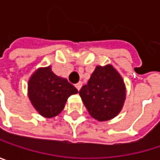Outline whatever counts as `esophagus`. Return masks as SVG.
<instances>
[{
  "mask_svg": "<svg viewBox=\"0 0 160 160\" xmlns=\"http://www.w3.org/2000/svg\"><path fill=\"white\" fill-rule=\"evenodd\" d=\"M81 86H82V82H81V81L78 82V83H77V84L75 85V87H76V88L78 89V91H80V88H81Z\"/></svg>",
  "mask_w": 160,
  "mask_h": 160,
  "instance_id": "34e87169",
  "label": "esophagus"
}]
</instances>
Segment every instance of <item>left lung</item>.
I'll list each match as a JSON object with an SVG mask.
<instances>
[{"instance_id": "left-lung-1", "label": "left lung", "mask_w": 160, "mask_h": 160, "mask_svg": "<svg viewBox=\"0 0 160 160\" xmlns=\"http://www.w3.org/2000/svg\"><path fill=\"white\" fill-rule=\"evenodd\" d=\"M125 85L118 72L110 65L96 67L80 95L90 115L106 121L116 117L125 100Z\"/></svg>"}]
</instances>
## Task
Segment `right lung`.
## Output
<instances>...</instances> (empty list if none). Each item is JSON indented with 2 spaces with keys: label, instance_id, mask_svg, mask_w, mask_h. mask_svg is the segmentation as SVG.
Instances as JSON below:
<instances>
[{
  "label": "right lung",
  "instance_id": "add662e5",
  "mask_svg": "<svg viewBox=\"0 0 160 160\" xmlns=\"http://www.w3.org/2000/svg\"><path fill=\"white\" fill-rule=\"evenodd\" d=\"M78 90L68 80L56 76L51 67L39 68L28 80V97L35 109L45 118L57 116L68 98Z\"/></svg>",
  "mask_w": 160,
  "mask_h": 160
}]
</instances>
